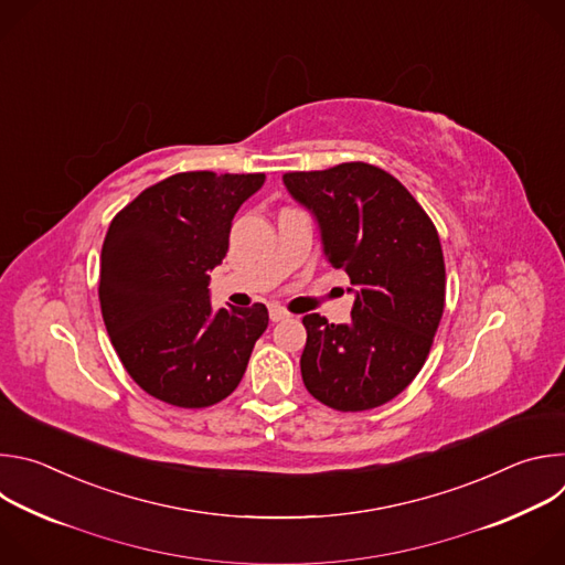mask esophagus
I'll return each instance as SVG.
<instances>
[{
	"mask_svg": "<svg viewBox=\"0 0 565 565\" xmlns=\"http://www.w3.org/2000/svg\"><path fill=\"white\" fill-rule=\"evenodd\" d=\"M288 317H290V312L284 310L281 306H270V319H273V321H284V319H288Z\"/></svg>",
	"mask_w": 565,
	"mask_h": 565,
	"instance_id": "obj_1",
	"label": "esophagus"
}]
</instances>
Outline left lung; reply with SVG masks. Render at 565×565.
<instances>
[{
    "mask_svg": "<svg viewBox=\"0 0 565 565\" xmlns=\"http://www.w3.org/2000/svg\"><path fill=\"white\" fill-rule=\"evenodd\" d=\"M290 196L317 218L321 246L355 292L349 324L306 315L301 377L338 412H366L405 391L423 369L445 308L436 225L388 172L342 163L288 172Z\"/></svg>",
    "mask_w": 565,
    "mask_h": 565,
    "instance_id": "left-lung-1",
    "label": "left lung"
}]
</instances>
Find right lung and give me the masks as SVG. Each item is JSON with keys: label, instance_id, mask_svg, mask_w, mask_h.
Segmentation results:
<instances>
[{"label": "right lung", "instance_id": "add662e5", "mask_svg": "<svg viewBox=\"0 0 565 565\" xmlns=\"http://www.w3.org/2000/svg\"><path fill=\"white\" fill-rule=\"evenodd\" d=\"M266 174L183 172L122 207L100 255V308L131 380L168 405L203 409L246 373L268 308L210 303V270L227 253L236 210Z\"/></svg>", "mask_w": 565, "mask_h": 565}]
</instances>
